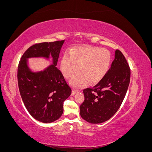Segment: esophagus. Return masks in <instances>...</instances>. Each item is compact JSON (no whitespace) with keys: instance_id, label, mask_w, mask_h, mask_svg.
I'll return each mask as SVG.
<instances>
[{"instance_id":"esophagus-1","label":"esophagus","mask_w":152,"mask_h":152,"mask_svg":"<svg viewBox=\"0 0 152 152\" xmlns=\"http://www.w3.org/2000/svg\"><path fill=\"white\" fill-rule=\"evenodd\" d=\"M78 93V91L75 90V89H72V95L74 96L75 94H76V93Z\"/></svg>"}]
</instances>
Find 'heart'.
<instances>
[{
	"instance_id": "b5f03b06",
	"label": "heart",
	"mask_w": 152,
	"mask_h": 152,
	"mask_svg": "<svg viewBox=\"0 0 152 152\" xmlns=\"http://www.w3.org/2000/svg\"><path fill=\"white\" fill-rule=\"evenodd\" d=\"M70 56L65 54L60 67L63 75L70 79V83L77 88L85 86L87 81L98 83L106 75L111 63V55L108 50L94 47H76L71 49Z\"/></svg>"
}]
</instances>
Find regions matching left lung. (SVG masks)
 Returning a JSON list of instances; mask_svg holds the SVG:
<instances>
[{"label":"left lung","instance_id":"1","mask_svg":"<svg viewBox=\"0 0 152 152\" xmlns=\"http://www.w3.org/2000/svg\"><path fill=\"white\" fill-rule=\"evenodd\" d=\"M131 70L119 50L106 75L92 88L84 89V101L80 106L81 117L91 124H100L113 116L125 97L130 82Z\"/></svg>","mask_w":152,"mask_h":152}]
</instances>
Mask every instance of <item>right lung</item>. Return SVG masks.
Wrapping results in <instances>:
<instances>
[{"instance_id": "add662e5", "label": "right lung", "mask_w": 152, "mask_h": 152, "mask_svg": "<svg viewBox=\"0 0 152 152\" xmlns=\"http://www.w3.org/2000/svg\"><path fill=\"white\" fill-rule=\"evenodd\" d=\"M65 40L31 45L23 55L18 68V82L21 97L32 117L50 123L61 116L63 102L72 93L61 71L57 67L59 53ZM52 58L53 64L43 71L30 69L29 58Z\"/></svg>"}]
</instances>
